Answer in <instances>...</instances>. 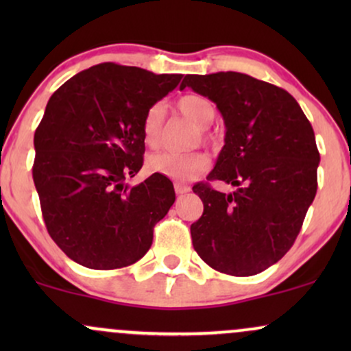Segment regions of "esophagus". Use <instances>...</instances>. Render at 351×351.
<instances>
[{"label": "esophagus", "instance_id": "1", "mask_svg": "<svg viewBox=\"0 0 351 351\" xmlns=\"http://www.w3.org/2000/svg\"><path fill=\"white\" fill-rule=\"evenodd\" d=\"M175 191L176 195H186V193L191 191V188L184 183H175Z\"/></svg>", "mask_w": 351, "mask_h": 351}]
</instances>
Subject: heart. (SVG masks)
<instances>
[{"instance_id": "b5f03b06", "label": "heart", "mask_w": 351, "mask_h": 351, "mask_svg": "<svg viewBox=\"0 0 351 351\" xmlns=\"http://www.w3.org/2000/svg\"><path fill=\"white\" fill-rule=\"evenodd\" d=\"M176 107L181 114L199 127H208L216 114L213 104L203 95L196 94H186L180 97L176 100ZM165 115H167V108L163 104H155L145 114L142 132L145 143L150 148H156L162 143ZM201 130H203L204 138H208L206 128H201ZM147 167L152 173H158L176 181H188L208 170L209 158L204 152H158L148 156Z\"/></svg>"}]
</instances>
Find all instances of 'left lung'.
Returning a JSON list of instances; mask_svg holds the SVG:
<instances>
[{"mask_svg":"<svg viewBox=\"0 0 351 351\" xmlns=\"http://www.w3.org/2000/svg\"><path fill=\"white\" fill-rule=\"evenodd\" d=\"M184 87L213 100L226 125L206 180L236 186L229 195L209 183L193 186L204 206L191 224L193 247L216 271L256 276L292 247L315 198L313 128L287 90L247 74H188Z\"/></svg>","mask_w":351,"mask_h":351,"instance_id":"obj_1","label":"left lung"}]
</instances>
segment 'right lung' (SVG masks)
<instances>
[{"instance_id":"add662e5","label":"right lung","mask_w":351,"mask_h":351,"mask_svg":"<svg viewBox=\"0 0 351 351\" xmlns=\"http://www.w3.org/2000/svg\"><path fill=\"white\" fill-rule=\"evenodd\" d=\"M181 74L104 62L64 82L36 128L33 180L47 232L67 257L108 271L136 263L175 203L167 176L128 186L143 165L148 108Z\"/></svg>"}]
</instances>
